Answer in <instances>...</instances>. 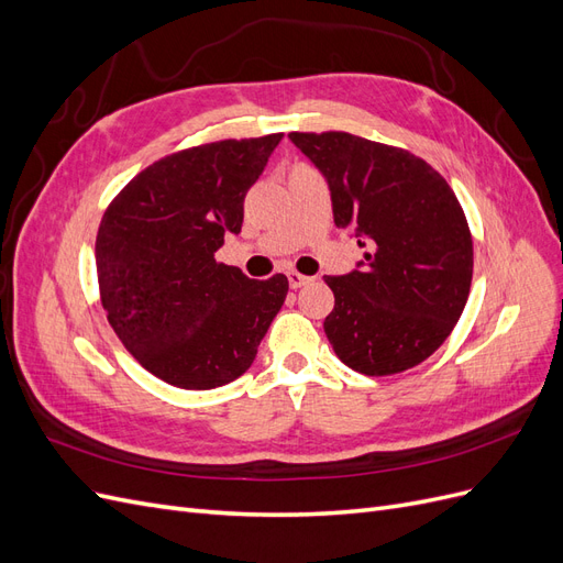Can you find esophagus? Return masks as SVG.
<instances>
[{"instance_id":"34e87169","label":"esophagus","mask_w":563,"mask_h":563,"mask_svg":"<svg viewBox=\"0 0 563 563\" xmlns=\"http://www.w3.org/2000/svg\"><path fill=\"white\" fill-rule=\"evenodd\" d=\"M286 277H288V286H291V288H300V286L312 282V277H305V275H300V272H296V269L288 272Z\"/></svg>"}]
</instances>
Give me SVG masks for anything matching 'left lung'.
I'll list each match as a JSON object with an SVG mask.
<instances>
[{
    "label": "left lung",
    "instance_id": "obj_1",
    "mask_svg": "<svg viewBox=\"0 0 563 563\" xmlns=\"http://www.w3.org/2000/svg\"><path fill=\"white\" fill-rule=\"evenodd\" d=\"M329 183L333 220L366 249L360 269L323 277V319L338 360L364 376L413 368L465 310L474 249L463 207L439 172L408 150L345 131L288 133Z\"/></svg>",
    "mask_w": 563,
    "mask_h": 563
}]
</instances>
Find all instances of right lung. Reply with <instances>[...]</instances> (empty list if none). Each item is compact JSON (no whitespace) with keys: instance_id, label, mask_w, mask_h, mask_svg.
Instances as JSON below:
<instances>
[{"instance_id":"add662e5","label":"right lung","mask_w":563,"mask_h":563,"mask_svg":"<svg viewBox=\"0 0 563 563\" xmlns=\"http://www.w3.org/2000/svg\"><path fill=\"white\" fill-rule=\"evenodd\" d=\"M282 141L187 147L129 180L100 220V302L122 345L152 376L183 389L232 383L253 364L288 279H249L216 261L240 234L244 197Z\"/></svg>"}]
</instances>
